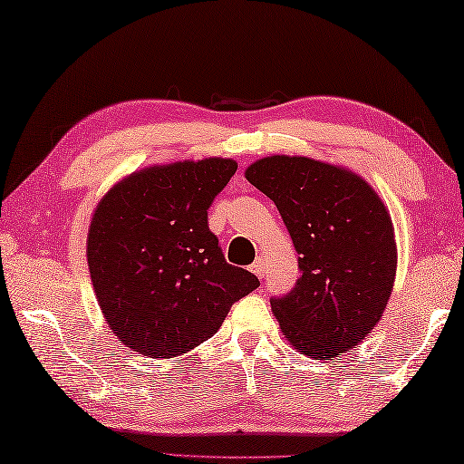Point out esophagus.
<instances>
[{
    "instance_id": "1",
    "label": "esophagus",
    "mask_w": 464,
    "mask_h": 464,
    "mask_svg": "<svg viewBox=\"0 0 464 464\" xmlns=\"http://www.w3.org/2000/svg\"><path fill=\"white\" fill-rule=\"evenodd\" d=\"M251 272H254L257 277H264L266 272H267V264L264 257H257L254 264H251Z\"/></svg>"
}]
</instances>
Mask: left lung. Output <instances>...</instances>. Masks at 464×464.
I'll list each match as a JSON object with an SVG mask.
<instances>
[{"label":"left lung","mask_w":464,"mask_h":464,"mask_svg":"<svg viewBox=\"0 0 464 464\" xmlns=\"http://www.w3.org/2000/svg\"><path fill=\"white\" fill-rule=\"evenodd\" d=\"M246 179L274 200L298 251L292 292L272 313L294 349L334 359L357 347L392 296L398 247L390 210L372 184L306 156H267Z\"/></svg>","instance_id":"obj_1"}]
</instances>
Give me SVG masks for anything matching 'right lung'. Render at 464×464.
Returning a JSON list of instances; mask_svg holds the SVG:
<instances>
[{
    "label": "right lung",
    "instance_id": "obj_1",
    "mask_svg": "<svg viewBox=\"0 0 464 464\" xmlns=\"http://www.w3.org/2000/svg\"><path fill=\"white\" fill-rule=\"evenodd\" d=\"M237 170L231 158L148 166L99 200L87 235L92 290L109 328L151 359L210 339L259 280L225 261L207 210Z\"/></svg>",
    "mask_w": 464,
    "mask_h": 464
}]
</instances>
